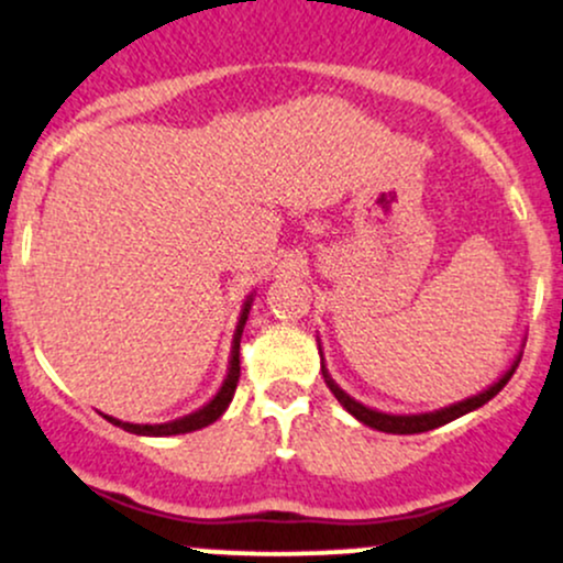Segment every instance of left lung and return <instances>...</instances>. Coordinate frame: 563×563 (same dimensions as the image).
<instances>
[{"instance_id": "8db88e82", "label": "left lung", "mask_w": 563, "mask_h": 563, "mask_svg": "<svg viewBox=\"0 0 563 563\" xmlns=\"http://www.w3.org/2000/svg\"><path fill=\"white\" fill-rule=\"evenodd\" d=\"M317 343H319V338H317ZM319 354H322V343H319ZM518 362H521V352L512 356V362L507 365V371L501 373V376L494 380L492 386H486V389L477 391V395H473V397H464V400L445 405V408L429 410V413H384V410L367 408V405L354 400L352 395H346V391L335 384V378L330 376L328 365H324V356H322V376H324V384L330 386L332 395H335V400L341 402L343 408H346L349 413H352L356 421H362L365 427H373V429H378V432H389V434H416V432H429V429L449 424V421L459 419V416H464V413H473V410L481 408V405H486L492 397H497L501 391V386H505L507 380H510L512 373H516Z\"/></svg>"}]
</instances>
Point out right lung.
Wrapping results in <instances>:
<instances>
[{"label":"right lung","mask_w":563,"mask_h":563,"mask_svg":"<svg viewBox=\"0 0 563 563\" xmlns=\"http://www.w3.org/2000/svg\"><path fill=\"white\" fill-rule=\"evenodd\" d=\"M252 300H255V292L246 295L244 306H241V313H239V322H235V332H233V343H231V362H228V376L222 380V386L217 389V395L211 397L207 405H201L198 410H192V413L183 416V419H174V421H166V424H131V421H120V419H112V416H107V419L112 421L114 427L125 429V432H134V434H147V438H168V434H185V432H196V429H203L209 424H214L217 419H220L222 413L228 410V405L233 400V391H235V384H239V376H241V367H239V346H241V332H244V324L246 319H250V308H252Z\"/></svg>","instance_id":"obj_1"}]
</instances>
